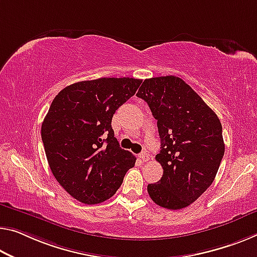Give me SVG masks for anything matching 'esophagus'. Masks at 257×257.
<instances>
[{"label":"esophagus","mask_w":257,"mask_h":257,"mask_svg":"<svg viewBox=\"0 0 257 257\" xmlns=\"http://www.w3.org/2000/svg\"><path fill=\"white\" fill-rule=\"evenodd\" d=\"M139 157L140 160H142L144 162H147L149 160V154L147 152H142L139 155Z\"/></svg>","instance_id":"34e87169"}]
</instances>
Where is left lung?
I'll return each mask as SVG.
<instances>
[{"instance_id":"left-lung-1","label":"left lung","mask_w":257,"mask_h":257,"mask_svg":"<svg viewBox=\"0 0 257 257\" xmlns=\"http://www.w3.org/2000/svg\"><path fill=\"white\" fill-rule=\"evenodd\" d=\"M137 96L148 103L161 138L155 159L163 176L148 185V194L160 207L186 208L207 191L218 171L225 151L222 124L178 77L146 79Z\"/></svg>"}]
</instances>
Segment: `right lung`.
Instances as JSON below:
<instances>
[{"mask_svg":"<svg viewBox=\"0 0 257 257\" xmlns=\"http://www.w3.org/2000/svg\"><path fill=\"white\" fill-rule=\"evenodd\" d=\"M141 82L125 77L79 81L51 102L41 126L46 156L55 178L79 202L108 200L136 164L119 147L111 119Z\"/></svg>","mask_w":257,"mask_h":257,"instance_id":"obj_1","label":"right lung"}]
</instances>
